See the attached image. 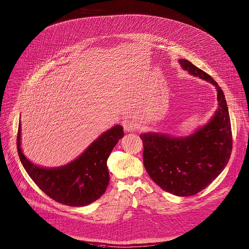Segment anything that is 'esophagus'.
<instances>
[{"mask_svg":"<svg viewBox=\"0 0 249 249\" xmlns=\"http://www.w3.org/2000/svg\"><path fill=\"white\" fill-rule=\"evenodd\" d=\"M122 125H123L125 132H127V133H131L136 130V124L132 120L125 119L122 121Z\"/></svg>","mask_w":249,"mask_h":249,"instance_id":"34e87169","label":"esophagus"}]
</instances>
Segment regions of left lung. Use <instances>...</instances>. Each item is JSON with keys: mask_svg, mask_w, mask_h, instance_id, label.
<instances>
[{"mask_svg": "<svg viewBox=\"0 0 249 249\" xmlns=\"http://www.w3.org/2000/svg\"><path fill=\"white\" fill-rule=\"evenodd\" d=\"M185 71L212 84L217 108L208 123L186 137L148 132L141 134L143 164L151 179L163 191L191 196L208 187L225 168L232 151L231 122L224 93L216 82L187 59Z\"/></svg>", "mask_w": 249, "mask_h": 249, "instance_id": "left-lung-1", "label": "left lung"}]
</instances>
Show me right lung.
<instances>
[{"instance_id":"right-lung-1","label":"right lung","mask_w":249,"mask_h":249,"mask_svg":"<svg viewBox=\"0 0 249 249\" xmlns=\"http://www.w3.org/2000/svg\"><path fill=\"white\" fill-rule=\"evenodd\" d=\"M123 127L115 125L104 132L78 158L57 167H43L31 161L21 148V122L17 150L29 176L49 197L63 205L87 206L105 194L109 183L107 160L120 139Z\"/></svg>"}]
</instances>
